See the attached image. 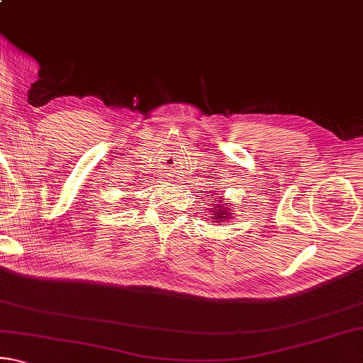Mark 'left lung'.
I'll return each instance as SVG.
<instances>
[{"mask_svg": "<svg viewBox=\"0 0 363 363\" xmlns=\"http://www.w3.org/2000/svg\"><path fill=\"white\" fill-rule=\"evenodd\" d=\"M213 199H214V196H213ZM216 203H219L218 200H216ZM229 211H230V208H227V205L225 206L224 205H218V206H214V210H211L213 216H210V218H213L214 220H216V223H223L224 219H229V214H232Z\"/></svg>", "mask_w": 363, "mask_h": 363, "instance_id": "left-lung-1", "label": "left lung"}]
</instances>
